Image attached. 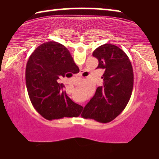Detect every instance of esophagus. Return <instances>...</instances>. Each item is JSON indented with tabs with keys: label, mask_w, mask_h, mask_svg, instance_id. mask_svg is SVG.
<instances>
[{
	"label": "esophagus",
	"mask_w": 159,
	"mask_h": 159,
	"mask_svg": "<svg viewBox=\"0 0 159 159\" xmlns=\"http://www.w3.org/2000/svg\"><path fill=\"white\" fill-rule=\"evenodd\" d=\"M80 74H81V73H80V74H79L77 75V76H80Z\"/></svg>",
	"instance_id": "1"
}]
</instances>
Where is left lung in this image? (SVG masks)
<instances>
[{"mask_svg": "<svg viewBox=\"0 0 159 159\" xmlns=\"http://www.w3.org/2000/svg\"><path fill=\"white\" fill-rule=\"evenodd\" d=\"M93 55L99 61L97 69L104 70L103 85L97 88L84 107L83 117L106 123L117 117L130 100L134 82L133 66L128 55L111 43L98 47Z\"/></svg>", "mask_w": 159, "mask_h": 159, "instance_id": "left-lung-1", "label": "left lung"}]
</instances>
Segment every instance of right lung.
I'll use <instances>...</instances> for the list:
<instances>
[{
  "mask_svg": "<svg viewBox=\"0 0 159 159\" xmlns=\"http://www.w3.org/2000/svg\"><path fill=\"white\" fill-rule=\"evenodd\" d=\"M69 51L57 42L40 45L27 61L26 86L32 105L47 120L78 117L83 107L67 96L60 80L75 65Z\"/></svg>",
  "mask_w": 159,
  "mask_h": 159,
  "instance_id": "obj_1",
  "label": "right lung"
}]
</instances>
